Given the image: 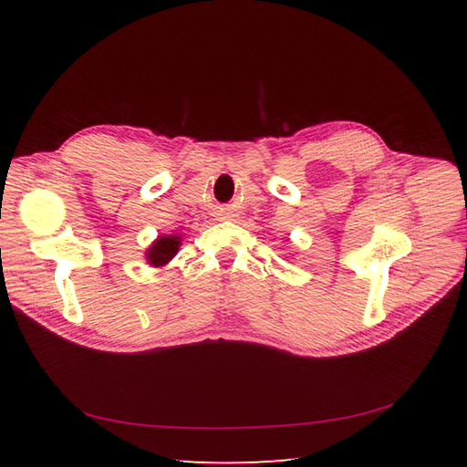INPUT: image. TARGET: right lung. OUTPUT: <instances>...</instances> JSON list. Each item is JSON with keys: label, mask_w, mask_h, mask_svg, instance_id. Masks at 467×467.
I'll return each mask as SVG.
<instances>
[{"label": "right lung", "mask_w": 467, "mask_h": 467, "mask_svg": "<svg viewBox=\"0 0 467 467\" xmlns=\"http://www.w3.org/2000/svg\"><path fill=\"white\" fill-rule=\"evenodd\" d=\"M178 246H181V236H176V234L161 236V239H158L150 246V249H148L146 259H148V263L154 265V266H162L178 253Z\"/></svg>", "instance_id": "right-lung-1"}]
</instances>
